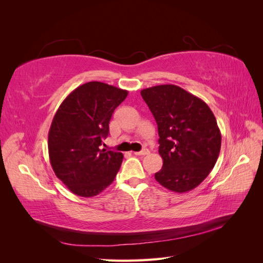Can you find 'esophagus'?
Segmentation results:
<instances>
[{
    "mask_svg": "<svg viewBox=\"0 0 263 263\" xmlns=\"http://www.w3.org/2000/svg\"><path fill=\"white\" fill-rule=\"evenodd\" d=\"M134 154L136 155V156H146V155L149 154V150L147 148H144V149L140 150V151H135Z\"/></svg>",
    "mask_w": 263,
    "mask_h": 263,
    "instance_id": "1",
    "label": "esophagus"
}]
</instances>
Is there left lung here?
<instances>
[{"mask_svg":"<svg viewBox=\"0 0 263 263\" xmlns=\"http://www.w3.org/2000/svg\"><path fill=\"white\" fill-rule=\"evenodd\" d=\"M153 113L159 134L162 168L155 179L173 192L195 189L211 173L219 156L221 135L209 105L173 84L140 92Z\"/></svg>","mask_w":263,"mask_h":263,"instance_id":"obj_1","label":"left lung"}]
</instances>
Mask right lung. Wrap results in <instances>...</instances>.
I'll return each instance as SVG.
<instances>
[{
  "label": "right lung",
  "mask_w": 263,
  "mask_h": 263,
  "mask_svg": "<svg viewBox=\"0 0 263 263\" xmlns=\"http://www.w3.org/2000/svg\"><path fill=\"white\" fill-rule=\"evenodd\" d=\"M128 91L92 81L78 86L61 103L48 134L52 170L71 192L100 194L116 177L123 154L100 149L109 121Z\"/></svg>",
  "instance_id": "1"
}]
</instances>
